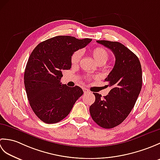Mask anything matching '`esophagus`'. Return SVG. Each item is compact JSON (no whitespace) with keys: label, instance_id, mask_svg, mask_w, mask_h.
Returning <instances> with one entry per match:
<instances>
[{"label":"esophagus","instance_id":"1","mask_svg":"<svg viewBox=\"0 0 160 160\" xmlns=\"http://www.w3.org/2000/svg\"><path fill=\"white\" fill-rule=\"evenodd\" d=\"M83 91H84V93H90V91H89V90H88L87 88H84L83 89Z\"/></svg>","mask_w":160,"mask_h":160}]
</instances>
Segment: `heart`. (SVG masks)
Returning <instances> with one entry per match:
<instances>
[{
    "label": "heart",
    "mask_w": 160,
    "mask_h": 160,
    "mask_svg": "<svg viewBox=\"0 0 160 160\" xmlns=\"http://www.w3.org/2000/svg\"><path fill=\"white\" fill-rule=\"evenodd\" d=\"M91 54L93 57L95 61L98 64H105L108 60L109 55L107 51L103 47H96L91 50ZM82 56V52L80 50L76 51L73 52L71 57V62L72 64H76L80 60Z\"/></svg>",
    "instance_id": "b5f03b06"
}]
</instances>
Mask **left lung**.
<instances>
[{
    "instance_id": "obj_1",
    "label": "left lung",
    "mask_w": 160,
    "mask_h": 160,
    "mask_svg": "<svg viewBox=\"0 0 160 160\" xmlns=\"http://www.w3.org/2000/svg\"><path fill=\"white\" fill-rule=\"evenodd\" d=\"M110 49L115 57L113 69L105 78L111 89L104 98L93 93L94 103L89 108L93 121L104 128L120 124L133 108L142 84V67L138 56L122 43L97 40Z\"/></svg>"
}]
</instances>
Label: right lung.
<instances>
[{
	"mask_svg": "<svg viewBox=\"0 0 160 160\" xmlns=\"http://www.w3.org/2000/svg\"><path fill=\"white\" fill-rule=\"evenodd\" d=\"M91 39L58 36L40 42L27 63L24 82L30 106L40 120L54 124L66 118L83 94L78 86L62 84L63 70L71 67L73 53L84 48Z\"/></svg>",
	"mask_w": 160,
	"mask_h": 160,
	"instance_id": "right-lung-1",
	"label": "right lung"
}]
</instances>
